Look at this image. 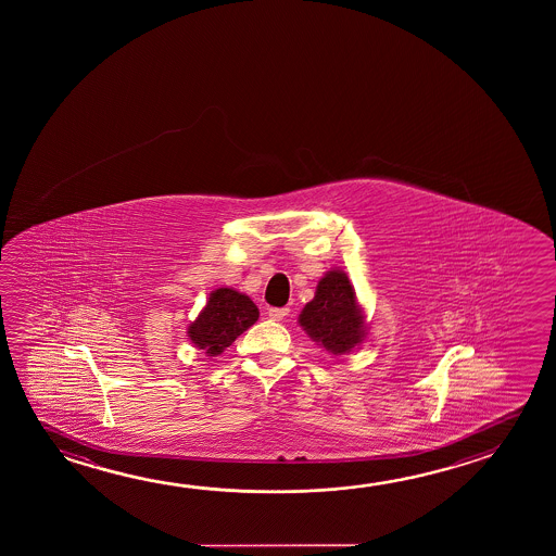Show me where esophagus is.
I'll return each mask as SVG.
<instances>
[{"label": "esophagus", "instance_id": "1", "mask_svg": "<svg viewBox=\"0 0 556 556\" xmlns=\"http://www.w3.org/2000/svg\"><path fill=\"white\" fill-rule=\"evenodd\" d=\"M269 318L275 319V321H281L285 319V316L289 314V308H269Z\"/></svg>", "mask_w": 556, "mask_h": 556}]
</instances>
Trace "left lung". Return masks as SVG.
Wrapping results in <instances>:
<instances>
[{"mask_svg":"<svg viewBox=\"0 0 556 556\" xmlns=\"http://www.w3.org/2000/svg\"><path fill=\"white\" fill-rule=\"evenodd\" d=\"M299 324L312 341L333 355H345L363 343L365 312L356 302L355 289L345 271L331 269L319 279L316 294L302 308Z\"/></svg>","mask_w":556,"mask_h":556,"instance_id":"obj_1","label":"left lung"}]
</instances>
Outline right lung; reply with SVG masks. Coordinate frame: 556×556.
<instances>
[{
    "mask_svg": "<svg viewBox=\"0 0 556 556\" xmlns=\"http://www.w3.org/2000/svg\"><path fill=\"white\" fill-rule=\"evenodd\" d=\"M260 318V309L247 294L220 287L210 294L200 316L188 326L191 343L205 355L217 356Z\"/></svg>",
    "mask_w": 556,
    "mask_h": 556,
    "instance_id": "right-lung-1",
    "label": "right lung"
}]
</instances>
